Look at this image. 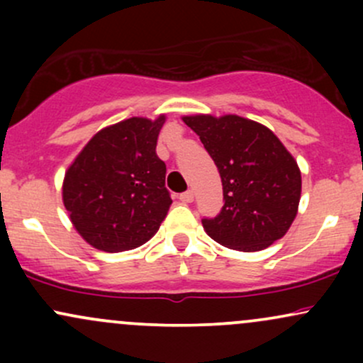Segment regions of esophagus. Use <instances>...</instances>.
I'll list each match as a JSON object with an SVG mask.
<instances>
[{"mask_svg":"<svg viewBox=\"0 0 363 363\" xmlns=\"http://www.w3.org/2000/svg\"><path fill=\"white\" fill-rule=\"evenodd\" d=\"M179 199H181V201L182 203H191V201H193V199H194V193H193V191H186V193H181V194H179Z\"/></svg>","mask_w":363,"mask_h":363,"instance_id":"1","label":"esophagus"}]
</instances>
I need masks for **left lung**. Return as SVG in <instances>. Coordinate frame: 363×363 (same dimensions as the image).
I'll list each match as a JSON object with an SVG mask.
<instances>
[{
	"label": "left lung",
	"mask_w": 363,
	"mask_h": 363,
	"mask_svg": "<svg viewBox=\"0 0 363 363\" xmlns=\"http://www.w3.org/2000/svg\"><path fill=\"white\" fill-rule=\"evenodd\" d=\"M182 121L213 158L223 206L203 218L206 234L237 251H261L281 239L297 215L302 179L297 162L268 128L239 116H186Z\"/></svg>",
	"instance_id": "8db88e82"
}]
</instances>
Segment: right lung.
I'll list each match as a JSON object with an SVG mask.
<instances>
[{
  "instance_id": "obj_1",
  "label": "right lung",
  "mask_w": 363,
  "mask_h": 363,
  "mask_svg": "<svg viewBox=\"0 0 363 363\" xmlns=\"http://www.w3.org/2000/svg\"><path fill=\"white\" fill-rule=\"evenodd\" d=\"M164 123L165 116L131 118L104 128L69 165L62 201L78 234L95 249L138 247L167 215V167L155 152Z\"/></svg>"
}]
</instances>
